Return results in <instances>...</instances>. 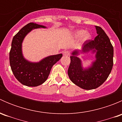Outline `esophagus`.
Listing matches in <instances>:
<instances>
[{"instance_id":"34e87169","label":"esophagus","mask_w":122,"mask_h":122,"mask_svg":"<svg viewBox=\"0 0 122 122\" xmlns=\"http://www.w3.org/2000/svg\"><path fill=\"white\" fill-rule=\"evenodd\" d=\"M63 54L64 55H65V56H70V52L69 51H64L63 52Z\"/></svg>"}]
</instances>
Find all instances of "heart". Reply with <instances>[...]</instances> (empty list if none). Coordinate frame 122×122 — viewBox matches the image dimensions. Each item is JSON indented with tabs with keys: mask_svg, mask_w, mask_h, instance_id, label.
Segmentation results:
<instances>
[{
	"mask_svg": "<svg viewBox=\"0 0 122 122\" xmlns=\"http://www.w3.org/2000/svg\"><path fill=\"white\" fill-rule=\"evenodd\" d=\"M74 35V37L76 38L81 37V41L82 42L87 41L89 40L92 37V35L89 32H84V30H80L76 32Z\"/></svg>",
	"mask_w": 122,
	"mask_h": 122,
	"instance_id": "1",
	"label": "heart"
}]
</instances>
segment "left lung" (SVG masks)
I'll return each instance as SVG.
<instances>
[{
  "mask_svg": "<svg viewBox=\"0 0 122 122\" xmlns=\"http://www.w3.org/2000/svg\"><path fill=\"white\" fill-rule=\"evenodd\" d=\"M95 28L97 36L94 40L85 42L81 50H74L70 56L69 78L74 84L85 90L100 86L108 78L113 65V47L110 39L102 28L97 26ZM88 52L95 53L96 60L91 66L84 68L78 55Z\"/></svg>",
  "mask_w": 122,
  "mask_h": 122,
  "instance_id": "1",
  "label": "left lung"
}]
</instances>
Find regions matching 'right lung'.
Instances as JSON below:
<instances>
[{
  "label": "right lung",
  "instance_id": "add662e5",
  "mask_svg": "<svg viewBox=\"0 0 122 122\" xmlns=\"http://www.w3.org/2000/svg\"><path fill=\"white\" fill-rule=\"evenodd\" d=\"M46 27L35 23L23 26L12 39L9 61L15 77L21 84L28 87H36L47 80L52 66L62 56V54L50 55L39 62H31L25 58L22 53V42L25 36L35 29Z\"/></svg>",
  "mask_w": 122,
  "mask_h": 122
}]
</instances>
